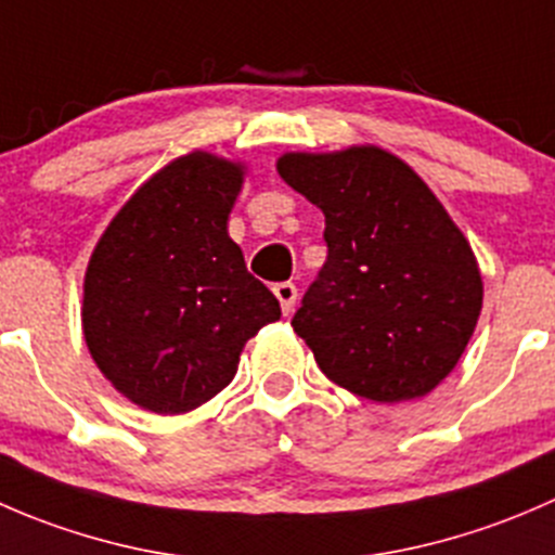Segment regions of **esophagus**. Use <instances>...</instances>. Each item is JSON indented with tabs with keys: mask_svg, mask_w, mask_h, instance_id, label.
Returning a JSON list of instances; mask_svg holds the SVG:
<instances>
[{
	"mask_svg": "<svg viewBox=\"0 0 555 555\" xmlns=\"http://www.w3.org/2000/svg\"><path fill=\"white\" fill-rule=\"evenodd\" d=\"M273 295H276L279 304H282V311L289 313L295 309V300H298V287H295L293 282H279L276 287H273Z\"/></svg>",
	"mask_w": 555,
	"mask_h": 555,
	"instance_id": "34e87169",
	"label": "esophagus"
}]
</instances>
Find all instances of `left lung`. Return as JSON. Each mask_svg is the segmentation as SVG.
Listing matches in <instances>:
<instances>
[{"label":"left lung","instance_id":"1","mask_svg":"<svg viewBox=\"0 0 555 555\" xmlns=\"http://www.w3.org/2000/svg\"><path fill=\"white\" fill-rule=\"evenodd\" d=\"M276 169L324 215L327 260L293 317L324 376L373 402L433 391L483 306L478 260L449 211L373 144L287 153Z\"/></svg>","mask_w":555,"mask_h":555}]
</instances>
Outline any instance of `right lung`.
Here are the masks:
<instances>
[{
	"label": "right lung",
	"instance_id": "add662e5",
	"mask_svg": "<svg viewBox=\"0 0 555 555\" xmlns=\"http://www.w3.org/2000/svg\"><path fill=\"white\" fill-rule=\"evenodd\" d=\"M244 166L182 155L112 217L82 284V333L109 384L153 413H188L233 382L251 335L282 317L228 215Z\"/></svg>",
	"mask_w": 555,
	"mask_h": 555
}]
</instances>
